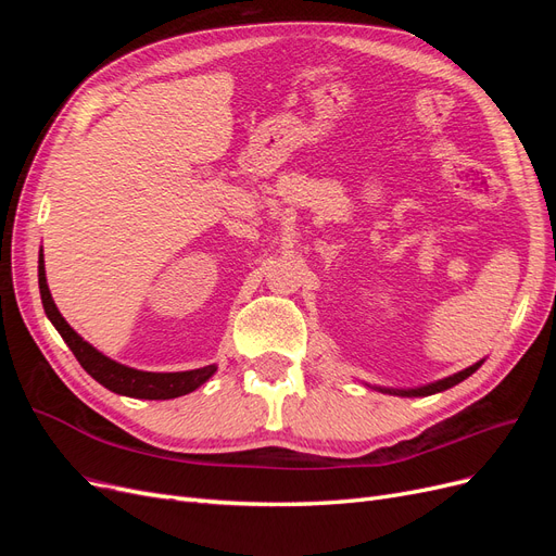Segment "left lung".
Returning a JSON list of instances; mask_svg holds the SVG:
<instances>
[{
	"mask_svg": "<svg viewBox=\"0 0 556 556\" xmlns=\"http://www.w3.org/2000/svg\"><path fill=\"white\" fill-rule=\"evenodd\" d=\"M482 364H484V359L476 362L473 366L464 368V371H459V374H452V376H447V378H443V380H435V382H429V384L408 387V390H392V387H376V384H374V387H371V384H366V387H371V390H378V392H382V394L408 396V399H413V396H431V394H439V392L450 390V387H454V384H459V382H462V380H466L468 376H473Z\"/></svg>",
	"mask_w": 556,
	"mask_h": 556,
	"instance_id": "obj_1",
	"label": "left lung"
}]
</instances>
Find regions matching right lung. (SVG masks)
Here are the masks:
<instances>
[{
	"instance_id": "obj_1",
	"label": "right lung",
	"mask_w": 556,
	"mask_h": 556,
	"mask_svg": "<svg viewBox=\"0 0 556 556\" xmlns=\"http://www.w3.org/2000/svg\"><path fill=\"white\" fill-rule=\"evenodd\" d=\"M39 292H41V304L48 319L60 331L64 343L70 345L78 364L86 368L99 384H104L106 390L115 394L134 396V399H176V396L194 392L197 387L204 384L217 371L215 364H208L204 368H192V371H176V374L139 371V368H131L106 357L104 352H99L88 341H83V336H78L70 327V323L60 315L53 296H50L48 282H46L43 250L39 252Z\"/></svg>"
}]
</instances>
